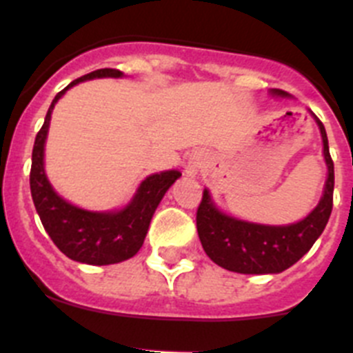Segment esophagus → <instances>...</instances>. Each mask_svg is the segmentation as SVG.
<instances>
[{
	"instance_id": "1",
	"label": "esophagus",
	"mask_w": 353,
	"mask_h": 353,
	"mask_svg": "<svg viewBox=\"0 0 353 353\" xmlns=\"http://www.w3.org/2000/svg\"><path fill=\"white\" fill-rule=\"evenodd\" d=\"M201 168H203V157H201V155H192V157L189 159V162H187L185 173L189 174V176H196V174L201 171Z\"/></svg>"
}]
</instances>
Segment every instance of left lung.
<instances>
[{
    "instance_id": "left-lung-1",
    "label": "left lung",
    "mask_w": 353,
    "mask_h": 353,
    "mask_svg": "<svg viewBox=\"0 0 353 353\" xmlns=\"http://www.w3.org/2000/svg\"><path fill=\"white\" fill-rule=\"evenodd\" d=\"M272 95L288 97L283 90H272ZM323 141L327 162V182L320 203L307 217L288 226H265L245 223L217 210L205 189L196 212V226L205 252L214 263L239 274H277L297 263L313 248L325 230L332 212L334 194V162L329 154L325 127L316 117Z\"/></svg>"
}]
</instances>
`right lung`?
Segmentation results:
<instances>
[{
  "label": "right lung",
  "mask_w": 353,
  "mask_h": 353,
  "mask_svg": "<svg viewBox=\"0 0 353 353\" xmlns=\"http://www.w3.org/2000/svg\"><path fill=\"white\" fill-rule=\"evenodd\" d=\"M117 68H99L79 79L72 81L67 88L54 97L49 108L42 129L39 130L33 145L30 171L31 198L35 203L46 232L56 248L70 260L88 265L120 263L132 258L141 249L148 232L150 221L155 208L161 203L166 191L180 179L176 170L162 171L146 176L134 194L132 201L118 212H90L77 208L56 194L43 171V145L48 138L49 121L54 104L68 88L93 77H121Z\"/></svg>",
  "instance_id": "obj_1"
}]
</instances>
